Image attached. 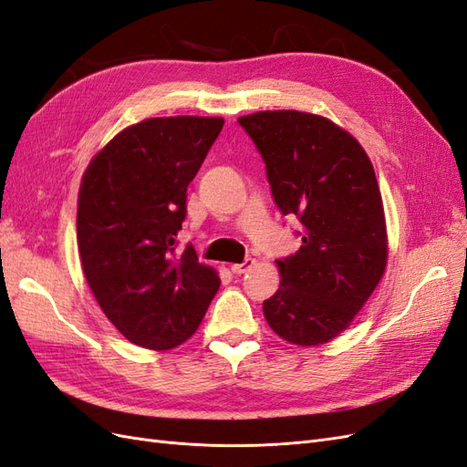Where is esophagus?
I'll list each match as a JSON object with an SVG mask.
<instances>
[{"label":"esophagus","mask_w":467,"mask_h":467,"mask_svg":"<svg viewBox=\"0 0 467 467\" xmlns=\"http://www.w3.org/2000/svg\"><path fill=\"white\" fill-rule=\"evenodd\" d=\"M253 265H255V259H249V257H247L244 263L232 265V273H234V275H244V273L249 271V268H251Z\"/></svg>","instance_id":"obj_1"}]
</instances>
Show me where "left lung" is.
Here are the masks:
<instances>
[{
	"mask_svg": "<svg viewBox=\"0 0 467 467\" xmlns=\"http://www.w3.org/2000/svg\"><path fill=\"white\" fill-rule=\"evenodd\" d=\"M259 150L273 199L302 223V247L276 261L280 286L263 302L271 329L316 347L343 333L386 271L388 235L374 167L329 119L261 110L237 119Z\"/></svg>",
	"mask_w": 467,
	"mask_h": 467,
	"instance_id": "left-lung-1",
	"label": "left lung"
}]
</instances>
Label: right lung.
<instances>
[{
  "label": "right lung",
  "instance_id": "add662e5",
  "mask_svg": "<svg viewBox=\"0 0 467 467\" xmlns=\"http://www.w3.org/2000/svg\"><path fill=\"white\" fill-rule=\"evenodd\" d=\"M223 119L167 117L129 126L91 160L78 201L88 285L130 343L173 348L199 327L220 288L192 245L177 251L187 187Z\"/></svg>",
  "mask_w": 467,
  "mask_h": 467
}]
</instances>
